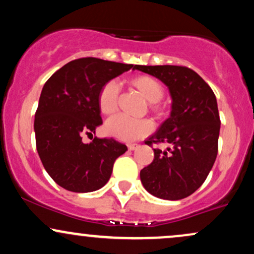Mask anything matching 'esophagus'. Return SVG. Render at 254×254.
<instances>
[{"label":"esophagus","instance_id":"esophagus-1","mask_svg":"<svg viewBox=\"0 0 254 254\" xmlns=\"http://www.w3.org/2000/svg\"><path fill=\"white\" fill-rule=\"evenodd\" d=\"M138 147H139V144H137V143H129V144H127V148H129V150H135Z\"/></svg>","mask_w":254,"mask_h":254}]
</instances>
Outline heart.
I'll use <instances>...</instances> for the list:
<instances>
[{"mask_svg": "<svg viewBox=\"0 0 254 254\" xmlns=\"http://www.w3.org/2000/svg\"><path fill=\"white\" fill-rule=\"evenodd\" d=\"M127 84L148 101V110L156 118H164L168 113L167 104L162 100L165 87L159 80L149 75H135L127 80ZM119 89L117 83L109 81L101 87L98 94V106L105 116L117 112ZM153 131V123L149 119H132L125 116H116L105 124V132L122 141H135L145 137Z\"/></svg>", "mask_w": 254, "mask_h": 254, "instance_id": "b5f03b06", "label": "heart"}]
</instances>
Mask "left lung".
I'll return each mask as SVG.
<instances>
[{
	"mask_svg": "<svg viewBox=\"0 0 254 254\" xmlns=\"http://www.w3.org/2000/svg\"><path fill=\"white\" fill-rule=\"evenodd\" d=\"M170 88L173 104L165 121L145 144H168L154 149V160L139 173L144 189L162 199L190 196L205 182L218 150L220 115L214 92L196 71L183 65H135Z\"/></svg>",
	"mask_w": 254,
	"mask_h": 254,
	"instance_id": "8db88e82",
	"label": "left lung"
}]
</instances>
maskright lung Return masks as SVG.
<instances>
[{
  "mask_svg": "<svg viewBox=\"0 0 254 254\" xmlns=\"http://www.w3.org/2000/svg\"><path fill=\"white\" fill-rule=\"evenodd\" d=\"M132 66L94 57L77 58L44 84L34 119L37 150L49 176L65 190L92 192L103 188L115 161L127 150L113 138L94 137L86 144L82 137L103 124L99 90Z\"/></svg>",
  "mask_w": 254,
  "mask_h": 254,
  "instance_id": "right-lung-1",
  "label": "right lung"
}]
</instances>
